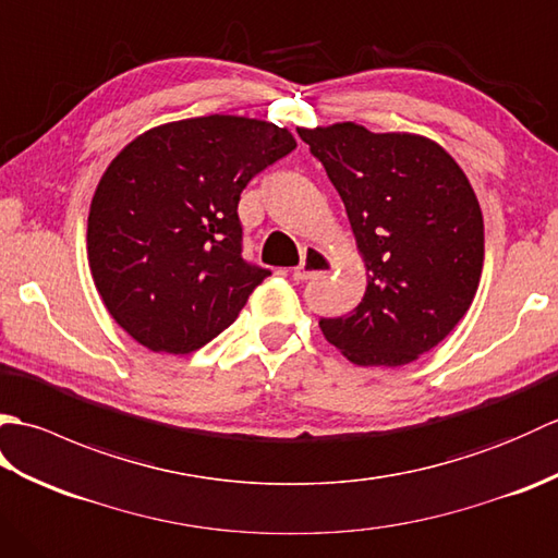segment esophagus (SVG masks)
<instances>
[{
    "label": "esophagus",
    "instance_id": "esophagus-1",
    "mask_svg": "<svg viewBox=\"0 0 558 558\" xmlns=\"http://www.w3.org/2000/svg\"><path fill=\"white\" fill-rule=\"evenodd\" d=\"M330 268H333V260H330V256L324 252V248L306 246L302 254V264L292 270V278L312 280V278L324 276V272H328Z\"/></svg>",
    "mask_w": 558,
    "mask_h": 558
}]
</instances>
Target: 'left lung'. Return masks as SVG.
Returning <instances> with one entry per match:
<instances>
[{
	"label": "left lung",
	"instance_id": "left-lung-1",
	"mask_svg": "<svg viewBox=\"0 0 558 558\" xmlns=\"http://www.w3.org/2000/svg\"><path fill=\"white\" fill-rule=\"evenodd\" d=\"M300 136L338 189L366 268L362 302L318 326L352 364L420 360L465 316L482 278L484 222L465 172L417 134L340 122Z\"/></svg>",
	"mask_w": 558,
	"mask_h": 558
}]
</instances>
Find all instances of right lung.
<instances>
[{
  "instance_id": "obj_1",
  "label": "right lung",
  "mask_w": 558,
  "mask_h": 558,
  "mask_svg": "<svg viewBox=\"0 0 558 558\" xmlns=\"http://www.w3.org/2000/svg\"><path fill=\"white\" fill-rule=\"evenodd\" d=\"M298 148L286 126L208 114L148 129L100 177L88 266L110 316L153 352L222 333L270 270L242 258L244 186Z\"/></svg>"
}]
</instances>
